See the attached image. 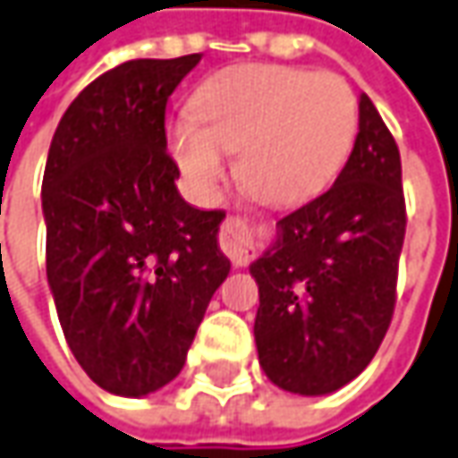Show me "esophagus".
<instances>
[{
    "instance_id": "1",
    "label": "esophagus",
    "mask_w": 458,
    "mask_h": 458,
    "mask_svg": "<svg viewBox=\"0 0 458 458\" xmlns=\"http://www.w3.org/2000/svg\"><path fill=\"white\" fill-rule=\"evenodd\" d=\"M220 248L233 260V266H245L258 248V230L242 217H225L220 225Z\"/></svg>"
}]
</instances>
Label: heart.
Segmentation results:
<instances>
[{
  "label": "heart",
  "mask_w": 458,
  "mask_h": 458,
  "mask_svg": "<svg viewBox=\"0 0 458 458\" xmlns=\"http://www.w3.org/2000/svg\"><path fill=\"white\" fill-rule=\"evenodd\" d=\"M359 99L344 77L283 64H235L208 80L170 148L195 198L210 200L238 150V177L268 205L316 195L346 160Z\"/></svg>",
  "instance_id": "heart-1"
}]
</instances>
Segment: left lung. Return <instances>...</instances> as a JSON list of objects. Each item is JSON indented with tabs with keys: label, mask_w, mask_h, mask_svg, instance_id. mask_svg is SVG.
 Wrapping results in <instances>:
<instances>
[{
	"label": "left lung",
	"mask_w": 458,
	"mask_h": 458,
	"mask_svg": "<svg viewBox=\"0 0 458 458\" xmlns=\"http://www.w3.org/2000/svg\"><path fill=\"white\" fill-rule=\"evenodd\" d=\"M403 233L399 148L360 95L359 135L335 182L281 217L276 241L250 263L255 346L273 384L323 396L371 363L396 306Z\"/></svg>",
	"instance_id": "1"
}]
</instances>
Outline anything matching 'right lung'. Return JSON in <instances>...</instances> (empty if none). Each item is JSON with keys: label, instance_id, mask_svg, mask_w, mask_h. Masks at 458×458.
<instances>
[{"label": "right lung", "instance_id": "add662e5", "mask_svg": "<svg viewBox=\"0 0 458 458\" xmlns=\"http://www.w3.org/2000/svg\"><path fill=\"white\" fill-rule=\"evenodd\" d=\"M200 55L130 59L74 98L47 155V281L77 363L105 391L148 396L185 366L228 278L223 210L182 200L165 107Z\"/></svg>", "mask_w": 458, "mask_h": 458}]
</instances>
